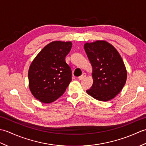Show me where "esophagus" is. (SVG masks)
<instances>
[{
    "mask_svg": "<svg viewBox=\"0 0 146 146\" xmlns=\"http://www.w3.org/2000/svg\"><path fill=\"white\" fill-rule=\"evenodd\" d=\"M86 76V74L85 73H83L82 75V76H80L78 77V80H82L83 79H84Z\"/></svg>",
    "mask_w": 146,
    "mask_h": 146,
    "instance_id": "obj_1",
    "label": "esophagus"
}]
</instances>
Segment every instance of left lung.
<instances>
[{"instance_id": "8db88e82", "label": "left lung", "mask_w": 146, "mask_h": 146, "mask_svg": "<svg viewBox=\"0 0 146 146\" xmlns=\"http://www.w3.org/2000/svg\"><path fill=\"white\" fill-rule=\"evenodd\" d=\"M85 51L93 68V85L86 90L96 100L106 102L122 90L127 80V70L119 52L105 41L86 42Z\"/></svg>"}]
</instances>
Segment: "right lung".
I'll return each instance as SVG.
<instances>
[{
    "label": "right lung",
    "mask_w": 146,
    "mask_h": 146,
    "mask_svg": "<svg viewBox=\"0 0 146 146\" xmlns=\"http://www.w3.org/2000/svg\"><path fill=\"white\" fill-rule=\"evenodd\" d=\"M70 41H52L39 52L30 65L29 86L36 99L44 104L56 100L71 81V69L65 57L69 53Z\"/></svg>",
    "instance_id": "add662e5"
}]
</instances>
